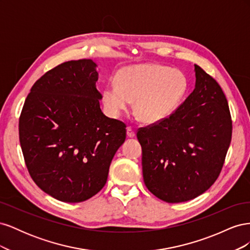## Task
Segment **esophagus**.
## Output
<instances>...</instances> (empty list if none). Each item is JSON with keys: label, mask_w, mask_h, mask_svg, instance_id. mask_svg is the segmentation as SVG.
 Wrapping results in <instances>:
<instances>
[{"label": "esophagus", "mask_w": 250, "mask_h": 250, "mask_svg": "<svg viewBox=\"0 0 250 250\" xmlns=\"http://www.w3.org/2000/svg\"><path fill=\"white\" fill-rule=\"evenodd\" d=\"M127 135L129 138H134L135 137V132H134V130L132 129L130 126L127 127Z\"/></svg>", "instance_id": "obj_1"}]
</instances>
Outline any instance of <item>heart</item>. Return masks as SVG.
Segmentation results:
<instances>
[{"label": "heart", "instance_id": "obj_1", "mask_svg": "<svg viewBox=\"0 0 250 250\" xmlns=\"http://www.w3.org/2000/svg\"><path fill=\"white\" fill-rule=\"evenodd\" d=\"M116 82L103 89L105 110L117 118L134 100V112L146 124L160 123L171 117L188 88L183 72L155 63L126 66L118 72Z\"/></svg>", "mask_w": 250, "mask_h": 250}]
</instances>
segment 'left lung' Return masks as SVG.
Returning a JSON list of instances; mask_svg holds the SVG:
<instances>
[{
	"instance_id": "obj_1",
	"label": "left lung",
	"mask_w": 250,
	"mask_h": 250,
	"mask_svg": "<svg viewBox=\"0 0 250 250\" xmlns=\"http://www.w3.org/2000/svg\"><path fill=\"white\" fill-rule=\"evenodd\" d=\"M191 95L163 122L139 128L143 177L169 203L191 200L220 175L232 133L228 100L218 82L195 64Z\"/></svg>"
}]
</instances>
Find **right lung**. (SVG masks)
Returning <instances> with one entry per match:
<instances>
[{
  "mask_svg": "<svg viewBox=\"0 0 250 250\" xmlns=\"http://www.w3.org/2000/svg\"><path fill=\"white\" fill-rule=\"evenodd\" d=\"M92 59L70 60L31 87L19 121L30 176L63 202H81L101 191L109 166L126 139V125L101 111Z\"/></svg>",
  "mask_w": 250,
  "mask_h": 250,
  "instance_id": "1",
  "label": "right lung"
}]
</instances>
